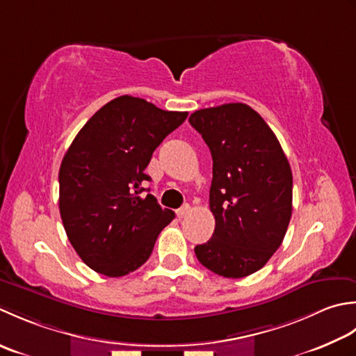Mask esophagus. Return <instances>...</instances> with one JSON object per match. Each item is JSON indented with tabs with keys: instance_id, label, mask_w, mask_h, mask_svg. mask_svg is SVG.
I'll list each match as a JSON object with an SVG mask.
<instances>
[{
	"instance_id": "obj_1",
	"label": "esophagus",
	"mask_w": 356,
	"mask_h": 356,
	"mask_svg": "<svg viewBox=\"0 0 356 356\" xmlns=\"http://www.w3.org/2000/svg\"><path fill=\"white\" fill-rule=\"evenodd\" d=\"M191 206H188V204H184L183 207H179L178 210H177V216H178V218L181 220V218H186V216L188 215V213H191Z\"/></svg>"
}]
</instances>
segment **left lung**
<instances>
[{
  "mask_svg": "<svg viewBox=\"0 0 356 356\" xmlns=\"http://www.w3.org/2000/svg\"><path fill=\"white\" fill-rule=\"evenodd\" d=\"M188 122L213 159L209 204L215 230L195 255L220 277H248L284 239L292 216L290 164L272 129L248 104L201 108Z\"/></svg>",
  "mask_w": 356,
  "mask_h": 356,
  "instance_id": "8db88e82",
  "label": "left lung"
}]
</instances>
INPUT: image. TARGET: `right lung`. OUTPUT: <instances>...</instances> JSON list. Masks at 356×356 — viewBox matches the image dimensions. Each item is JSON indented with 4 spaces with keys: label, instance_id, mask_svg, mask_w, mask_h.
Returning a JSON list of instances; mask_svg holds the SVG:
<instances>
[{
    "label": "right lung",
    "instance_id": "add662e5",
    "mask_svg": "<svg viewBox=\"0 0 356 356\" xmlns=\"http://www.w3.org/2000/svg\"><path fill=\"white\" fill-rule=\"evenodd\" d=\"M143 98L108 101L79 130L60 168V213L84 263L118 278L149 259L156 238L175 218L154 195L141 198L154 150L187 118Z\"/></svg>",
    "mask_w": 356,
    "mask_h": 356
}]
</instances>
